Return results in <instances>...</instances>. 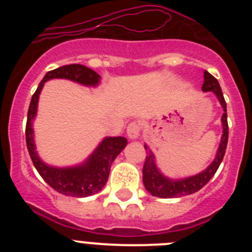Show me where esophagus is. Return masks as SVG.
I'll list each match as a JSON object with an SVG mask.
<instances>
[{
	"label": "esophagus",
	"mask_w": 252,
	"mask_h": 252,
	"mask_svg": "<svg viewBox=\"0 0 252 252\" xmlns=\"http://www.w3.org/2000/svg\"><path fill=\"white\" fill-rule=\"evenodd\" d=\"M140 131H141V126H140V124L139 122L133 121L131 122V124H128L126 132H127V136L130 137L131 140H135L140 136Z\"/></svg>",
	"instance_id": "34e87169"
}]
</instances>
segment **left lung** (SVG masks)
Segmentation results:
<instances>
[{"label":"left lung","mask_w":252,"mask_h":252,"mask_svg":"<svg viewBox=\"0 0 252 252\" xmlns=\"http://www.w3.org/2000/svg\"><path fill=\"white\" fill-rule=\"evenodd\" d=\"M202 91L203 92H213L216 97L218 98L220 103H221L222 108H223V115H222V127H223V133H222L221 142L218 146L217 155H216L215 160L211 162V165L203 170L202 173L193 177L184 178V179H169V178L164 177L158 169L157 162H155V158H154L151 151H146V159L144 162V168H142V182L145 186L146 190L151 193L155 197L159 198H177L183 197V195L193 194V193L198 192L199 189L203 188L209 180L212 179L213 175L216 174L218 166L221 164L222 159L224 157L227 148V141H228V124H227V107L226 101H224L223 93H222L221 87L218 81L213 77L212 74H209L207 70H204V82L202 86ZM148 146L145 145V150H148Z\"/></svg>","instance_id":"left-lung-1"}]
</instances>
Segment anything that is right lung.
Returning <instances> with one entry per match:
<instances>
[{
	"label": "right lung",
	"mask_w": 252,
	"mask_h": 252,
	"mask_svg": "<svg viewBox=\"0 0 252 252\" xmlns=\"http://www.w3.org/2000/svg\"><path fill=\"white\" fill-rule=\"evenodd\" d=\"M54 78L70 79L83 86L92 87L97 86L101 79L99 74H97L94 70L81 64L59 66L46 73L43 81L40 82L37 90L32 94L30 107H29L25 130L26 146H28L29 154L37 173L51 188L64 195L78 198L90 197L98 193L106 186L113 160L124 150L125 146L127 145V140L121 136L106 137L102 140L101 144L83 164L72 166V168H55V166L46 165L45 162L41 161L35 151L32 121L36 116L37 101H39V95L43 90L44 83Z\"/></svg>",
	"instance_id": "1"
}]
</instances>
